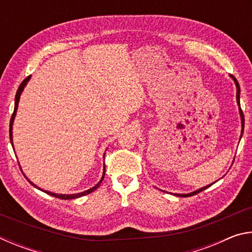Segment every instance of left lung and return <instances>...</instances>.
Masks as SVG:
<instances>
[{
    "label": "left lung",
    "instance_id": "obj_1",
    "mask_svg": "<svg viewBox=\"0 0 252 252\" xmlns=\"http://www.w3.org/2000/svg\"><path fill=\"white\" fill-rule=\"evenodd\" d=\"M231 76L233 78L234 82H236V85H237V102H238V104H239V110H240V116H241V120H242V132H241V136H242V134H244V127H245V117H244V112H242L241 106H240V87H239V83H238L237 79L234 78L233 75H231ZM210 186L203 187V188H201V189H199L197 191H193V192H191V193H188V194H177V195H179V197H191V195H194V194H197V193H200V192H201V191H203L204 189H207V188H209Z\"/></svg>",
    "mask_w": 252,
    "mask_h": 252
}]
</instances>
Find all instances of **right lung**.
Segmentation results:
<instances>
[{
  "label": "right lung",
  "instance_id": "1",
  "mask_svg": "<svg viewBox=\"0 0 252 252\" xmlns=\"http://www.w3.org/2000/svg\"><path fill=\"white\" fill-rule=\"evenodd\" d=\"M30 78H31V76H30V75L28 76V78H25V79L23 80V82L20 84V87H19V89H18V91H16V94H15V104H14V111H13V113H12V117H11V120H10V140H11V143H12V125H13V120H14V117H15L16 110H18V104H19L20 95H21V93H22L23 89H24V87H25V84H27V82H28V81L30 80ZM103 178H104V172H103V177H102V179H101V180L99 181V183H97L96 186H94V187H93V188H91V189H89V190L84 191V192H81V193H76V194H57V193L49 192V191H44V192H46V193L50 194V195H53V197H55V198L63 199V200H70V199L80 198V197H82V195L89 194V193H91L92 191L96 190V189H97V187H99V186L101 185V182H102V180H103ZM29 182H31V181L29 180ZM31 185H32V186H34V187H36L35 185H33L32 182H31ZM36 188H37V187H36ZM37 189H40V188H37ZM41 190H42V189H41ZM42 191H43V190H42Z\"/></svg>",
  "mask_w": 252,
  "mask_h": 252
}]
</instances>
